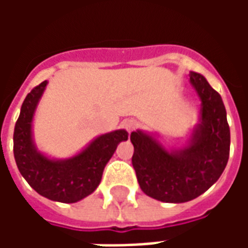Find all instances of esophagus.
I'll return each instance as SVG.
<instances>
[{"mask_svg":"<svg viewBox=\"0 0 248 248\" xmlns=\"http://www.w3.org/2000/svg\"><path fill=\"white\" fill-rule=\"evenodd\" d=\"M122 126H124L127 131H133V130H135L138 127V121H135V119H124Z\"/></svg>","mask_w":248,"mask_h":248,"instance_id":"esophagus-1","label":"esophagus"}]
</instances>
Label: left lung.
<instances>
[{"instance_id":"1","label":"left lung","mask_w":248,"mask_h":248,"mask_svg":"<svg viewBox=\"0 0 248 248\" xmlns=\"http://www.w3.org/2000/svg\"><path fill=\"white\" fill-rule=\"evenodd\" d=\"M190 81L202 101L201 124L190 145L167 151L142 131L130 135L137 179L146 195L166 203H183L208 190L222 175L230 155V127L222 97L198 73Z\"/></svg>"}]
</instances>
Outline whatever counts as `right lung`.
Returning a JSON list of instances; mask_svg holds the SVG:
<instances>
[{"label":"right lung","instance_id":"add662e5","mask_svg":"<svg viewBox=\"0 0 248 248\" xmlns=\"http://www.w3.org/2000/svg\"><path fill=\"white\" fill-rule=\"evenodd\" d=\"M46 85V81L41 82L22 103L14 127V158L21 175L40 195L62 203L78 202L97 188L106 163L119 142L127 140L129 135L124 130H115L98 137L70 159L46 158L35 150L31 140L33 114Z\"/></svg>","mask_w":248,"mask_h":248}]
</instances>
